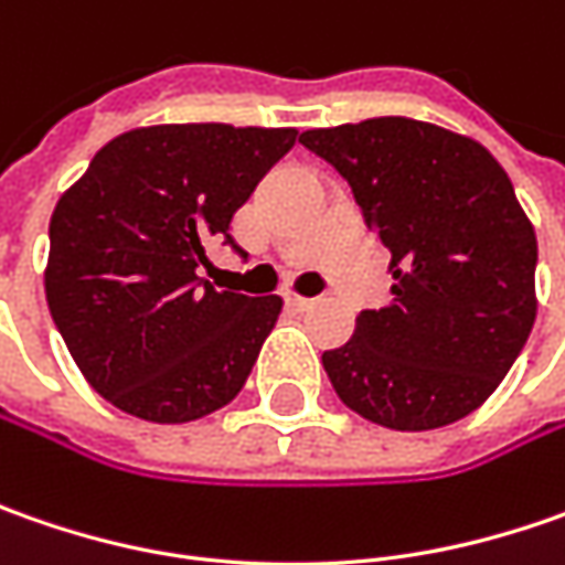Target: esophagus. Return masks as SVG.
<instances>
[{"instance_id": "1", "label": "esophagus", "mask_w": 565, "mask_h": 565, "mask_svg": "<svg viewBox=\"0 0 565 565\" xmlns=\"http://www.w3.org/2000/svg\"><path fill=\"white\" fill-rule=\"evenodd\" d=\"M286 305L292 308V311H308L311 305H315V298H305V295H295L286 292Z\"/></svg>"}]
</instances>
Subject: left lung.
Returning <instances> with one entry per match:
<instances>
[{
  "label": "left lung",
  "mask_w": 565,
  "mask_h": 565,
  "mask_svg": "<svg viewBox=\"0 0 565 565\" xmlns=\"http://www.w3.org/2000/svg\"><path fill=\"white\" fill-rule=\"evenodd\" d=\"M298 141L349 182L396 279L393 305L361 311L355 337L323 352L337 396L393 430L471 415L525 349L537 311V238L510 175L478 141L399 116Z\"/></svg>",
  "instance_id": "1"
}]
</instances>
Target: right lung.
I'll use <instances>...</instances> for the list:
<instances>
[{"label": "right lung", "instance_id": "right-lung-1", "mask_svg": "<svg viewBox=\"0 0 565 565\" xmlns=\"http://www.w3.org/2000/svg\"><path fill=\"white\" fill-rule=\"evenodd\" d=\"M295 128L220 121L135 128L106 143L50 220L46 301L81 374L116 408L182 424L245 386L282 311L279 295L216 292L210 245Z\"/></svg>", "mask_w": 565, "mask_h": 565}]
</instances>
